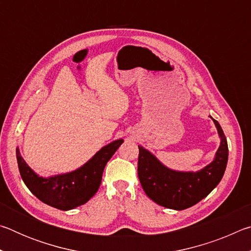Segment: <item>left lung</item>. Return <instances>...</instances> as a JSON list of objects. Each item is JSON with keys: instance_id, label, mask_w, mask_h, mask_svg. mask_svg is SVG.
Instances as JSON below:
<instances>
[{"instance_id": "1", "label": "left lung", "mask_w": 251, "mask_h": 251, "mask_svg": "<svg viewBox=\"0 0 251 251\" xmlns=\"http://www.w3.org/2000/svg\"><path fill=\"white\" fill-rule=\"evenodd\" d=\"M212 121L222 143L214 161L197 173L171 171L150 151L138 146V178L144 192L152 201L169 209L182 210L196 205L219 184L227 166L228 145L219 123Z\"/></svg>"}]
</instances>
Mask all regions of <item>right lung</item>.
I'll return each mask as SVG.
<instances>
[{"label":"right lung","mask_w":251,"mask_h":251,"mask_svg":"<svg viewBox=\"0 0 251 251\" xmlns=\"http://www.w3.org/2000/svg\"><path fill=\"white\" fill-rule=\"evenodd\" d=\"M122 144L123 139L110 143L77 171L50 178L37 176L25 163L19 148L16 159L24 184L41 201L57 209L70 210L84 205L97 193L106 164Z\"/></svg>","instance_id":"add662e5"}]
</instances>
